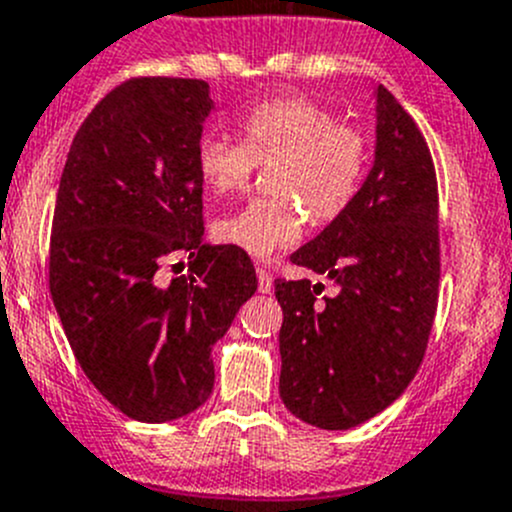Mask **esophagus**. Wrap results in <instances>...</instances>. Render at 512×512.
<instances>
[{
	"label": "esophagus",
	"mask_w": 512,
	"mask_h": 512,
	"mask_svg": "<svg viewBox=\"0 0 512 512\" xmlns=\"http://www.w3.org/2000/svg\"><path fill=\"white\" fill-rule=\"evenodd\" d=\"M257 288H260V293H270V290H272V272H270V267L257 265Z\"/></svg>",
	"instance_id": "obj_1"
}]
</instances>
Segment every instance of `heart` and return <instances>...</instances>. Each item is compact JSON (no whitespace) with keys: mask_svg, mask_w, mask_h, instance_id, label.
I'll list each match as a JSON object with an SVG mask.
<instances>
[{"mask_svg":"<svg viewBox=\"0 0 512 512\" xmlns=\"http://www.w3.org/2000/svg\"><path fill=\"white\" fill-rule=\"evenodd\" d=\"M242 143L204 136L197 171L214 194L247 189L257 164L270 166L272 197H257L217 222L227 245L265 257L295 245L305 227L341 217L364 184L371 159L369 133L338 121L336 111L305 95H280L250 105L237 118Z\"/></svg>","mask_w":512,"mask_h":512,"instance_id":"heart-1","label":"heart"}]
</instances>
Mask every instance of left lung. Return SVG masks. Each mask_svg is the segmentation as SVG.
<instances>
[{"label":"left lung","instance_id":"left-lung-1","mask_svg":"<svg viewBox=\"0 0 512 512\" xmlns=\"http://www.w3.org/2000/svg\"><path fill=\"white\" fill-rule=\"evenodd\" d=\"M439 197L429 146L376 88V156L351 207L290 262L323 283L275 280L280 396L303 422L351 429L399 399L422 366L439 295Z\"/></svg>","mask_w":512,"mask_h":512}]
</instances>
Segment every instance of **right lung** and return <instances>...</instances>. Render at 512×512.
I'll list each match as a JSON object with an SVG mask.
<instances>
[{"label": "right lung", "mask_w": 512, "mask_h": 512, "mask_svg": "<svg viewBox=\"0 0 512 512\" xmlns=\"http://www.w3.org/2000/svg\"><path fill=\"white\" fill-rule=\"evenodd\" d=\"M212 108L204 80H126L78 128L60 176L52 303L80 369L136 422L202 407L212 346L257 290L247 252L204 242L197 146ZM181 254L190 270L166 281Z\"/></svg>", "instance_id": "right-lung-1"}]
</instances>
